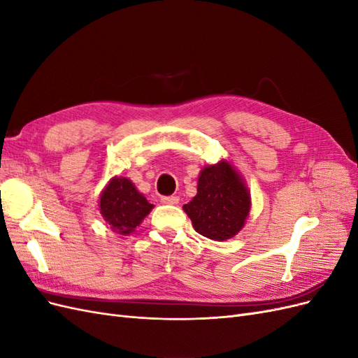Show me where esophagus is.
Listing matches in <instances>:
<instances>
[{
  "instance_id": "esophagus-1",
  "label": "esophagus",
  "mask_w": 358,
  "mask_h": 358,
  "mask_svg": "<svg viewBox=\"0 0 358 358\" xmlns=\"http://www.w3.org/2000/svg\"><path fill=\"white\" fill-rule=\"evenodd\" d=\"M161 201L169 206H176L179 203V197L178 196H170V197H161Z\"/></svg>"
}]
</instances>
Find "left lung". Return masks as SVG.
<instances>
[{
	"instance_id": "obj_1",
	"label": "left lung",
	"mask_w": 358,
	"mask_h": 358,
	"mask_svg": "<svg viewBox=\"0 0 358 358\" xmlns=\"http://www.w3.org/2000/svg\"><path fill=\"white\" fill-rule=\"evenodd\" d=\"M183 210L199 234L224 242L245 227L251 212V192L231 162L221 159L201 169L197 196L183 204Z\"/></svg>"
}]
</instances>
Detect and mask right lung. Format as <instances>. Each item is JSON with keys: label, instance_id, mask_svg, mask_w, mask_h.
Segmentation results:
<instances>
[{"label": "right lung", "instance_id": "right-lung-1", "mask_svg": "<svg viewBox=\"0 0 358 358\" xmlns=\"http://www.w3.org/2000/svg\"><path fill=\"white\" fill-rule=\"evenodd\" d=\"M146 197L140 192L128 178L113 176L99 199V210L110 230L128 236L136 231L137 227L152 210Z\"/></svg>", "mask_w": 358, "mask_h": 358}]
</instances>
